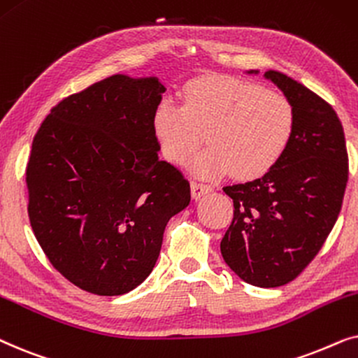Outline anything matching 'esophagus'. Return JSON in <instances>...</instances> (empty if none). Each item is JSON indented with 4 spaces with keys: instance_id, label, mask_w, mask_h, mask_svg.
<instances>
[{
    "instance_id": "obj_1",
    "label": "esophagus",
    "mask_w": 358,
    "mask_h": 358,
    "mask_svg": "<svg viewBox=\"0 0 358 358\" xmlns=\"http://www.w3.org/2000/svg\"><path fill=\"white\" fill-rule=\"evenodd\" d=\"M213 189V187H209L206 183H199V182H192V196L194 199H199L203 194L209 193Z\"/></svg>"
}]
</instances>
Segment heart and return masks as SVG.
<instances>
[{
    "mask_svg": "<svg viewBox=\"0 0 358 358\" xmlns=\"http://www.w3.org/2000/svg\"><path fill=\"white\" fill-rule=\"evenodd\" d=\"M296 126V113L282 93L234 76H203L183 90V106L160 101L152 117L160 152L182 165L206 134L208 147L189 162L203 178L226 175L250 180L282 160Z\"/></svg>",
    "mask_w": 358,
    "mask_h": 358,
    "instance_id": "b5f03b06",
    "label": "heart"
}]
</instances>
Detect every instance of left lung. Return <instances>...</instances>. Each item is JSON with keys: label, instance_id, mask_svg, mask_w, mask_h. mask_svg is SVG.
<instances>
[{"label": "left lung", "instance_id": "left-lung-1", "mask_svg": "<svg viewBox=\"0 0 358 358\" xmlns=\"http://www.w3.org/2000/svg\"><path fill=\"white\" fill-rule=\"evenodd\" d=\"M265 78L293 103L294 134L268 173L222 188L234 201V219L221 241V254L245 283L275 288L311 264L334 227L349 180V157L331 104L280 71H265Z\"/></svg>", "mask_w": 358, "mask_h": 358}]
</instances>
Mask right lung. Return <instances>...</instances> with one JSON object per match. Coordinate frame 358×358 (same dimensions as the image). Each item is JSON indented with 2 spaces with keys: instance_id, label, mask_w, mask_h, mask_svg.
Listing matches in <instances>:
<instances>
[{
  "instance_id": "1",
  "label": "right lung",
  "mask_w": 358,
  "mask_h": 358,
  "mask_svg": "<svg viewBox=\"0 0 358 358\" xmlns=\"http://www.w3.org/2000/svg\"><path fill=\"white\" fill-rule=\"evenodd\" d=\"M165 87L113 75L50 109L26 169L29 221L54 268L99 296L129 293L159 259L166 222L189 204L159 159L152 117Z\"/></svg>"
}]
</instances>
